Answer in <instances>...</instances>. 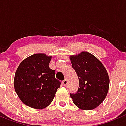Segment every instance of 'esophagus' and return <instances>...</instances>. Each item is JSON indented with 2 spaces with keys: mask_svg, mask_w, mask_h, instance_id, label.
Here are the masks:
<instances>
[{
  "mask_svg": "<svg viewBox=\"0 0 126 126\" xmlns=\"http://www.w3.org/2000/svg\"><path fill=\"white\" fill-rule=\"evenodd\" d=\"M62 84H63V86H66L68 84V80L66 79H64V80H63V81H62Z\"/></svg>",
  "mask_w": 126,
  "mask_h": 126,
  "instance_id": "obj_1",
  "label": "esophagus"
}]
</instances>
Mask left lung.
I'll return each instance as SVG.
<instances>
[{"label":"left lung","mask_w":126,"mask_h":126,"mask_svg":"<svg viewBox=\"0 0 126 126\" xmlns=\"http://www.w3.org/2000/svg\"><path fill=\"white\" fill-rule=\"evenodd\" d=\"M72 68L79 78V89L70 97L75 105L82 110H93L107 96L109 77L107 70L97 58L88 52L70 57Z\"/></svg>","instance_id":"8db88e82"}]
</instances>
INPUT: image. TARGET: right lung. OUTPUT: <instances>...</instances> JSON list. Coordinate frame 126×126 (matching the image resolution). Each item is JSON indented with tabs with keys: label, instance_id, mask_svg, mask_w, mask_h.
Segmentation results:
<instances>
[{
	"label": "right lung",
	"instance_id": "add662e5",
	"mask_svg": "<svg viewBox=\"0 0 126 126\" xmlns=\"http://www.w3.org/2000/svg\"><path fill=\"white\" fill-rule=\"evenodd\" d=\"M52 56L43 53L28 57L19 64L15 73L14 86L24 104L35 109L50 105L61 82L55 78V71L49 64Z\"/></svg>",
	"mask_w": 126,
	"mask_h": 126
}]
</instances>
